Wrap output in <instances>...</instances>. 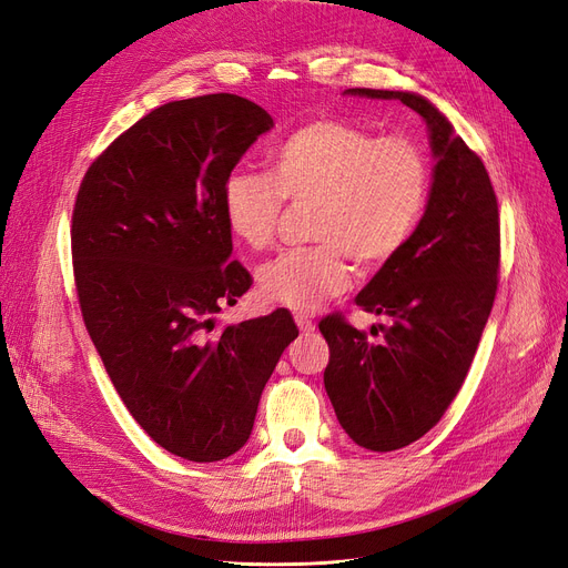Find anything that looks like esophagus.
Listing matches in <instances>:
<instances>
[{"label":"esophagus","mask_w":568,"mask_h":568,"mask_svg":"<svg viewBox=\"0 0 568 568\" xmlns=\"http://www.w3.org/2000/svg\"><path fill=\"white\" fill-rule=\"evenodd\" d=\"M295 323H297V327H300L304 334H308V332L316 329V323H313L308 316H302V313H297V316H295Z\"/></svg>","instance_id":"obj_1"}]
</instances>
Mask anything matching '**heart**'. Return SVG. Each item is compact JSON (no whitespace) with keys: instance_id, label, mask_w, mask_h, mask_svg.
<instances>
[{"instance_id":"1","label":"heart","mask_w":568,"mask_h":568,"mask_svg":"<svg viewBox=\"0 0 568 568\" xmlns=\"http://www.w3.org/2000/svg\"><path fill=\"white\" fill-rule=\"evenodd\" d=\"M430 184V161L418 144L316 119L273 150L271 175L231 171L222 210L243 245L266 250L276 241L285 201L311 203L306 231L316 243L290 247L260 268L268 302L311 313L348 287V257L376 268L400 255L426 213Z\"/></svg>"}]
</instances>
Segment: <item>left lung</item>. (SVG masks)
Segmentation results:
<instances>
[{
	"label": "left lung",
	"mask_w": 568,
	"mask_h": 568,
	"mask_svg": "<svg viewBox=\"0 0 568 568\" xmlns=\"http://www.w3.org/2000/svg\"><path fill=\"white\" fill-rule=\"evenodd\" d=\"M346 93L400 100L422 114L437 156L412 241L355 297L363 311L393 318L384 339L369 342L344 313L318 325L329 346L325 390L342 428L369 452H395L437 426L466 382L498 290V201L485 163L426 98Z\"/></svg>",
	"instance_id": "obj_1"
}]
</instances>
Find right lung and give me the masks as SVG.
<instances>
[{
  "instance_id": "1",
  "label": "right lung",
  "mask_w": 568,
  "mask_h": 568,
  "mask_svg": "<svg viewBox=\"0 0 568 568\" xmlns=\"http://www.w3.org/2000/svg\"><path fill=\"white\" fill-rule=\"evenodd\" d=\"M271 125L234 93L168 102L89 165L72 210L77 297L102 365L142 430L196 464L247 443L268 376L300 334L287 308L215 325L252 285L229 260L222 186Z\"/></svg>"
}]
</instances>
